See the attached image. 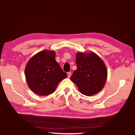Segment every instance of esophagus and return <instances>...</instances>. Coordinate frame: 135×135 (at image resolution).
<instances>
[{"mask_svg": "<svg viewBox=\"0 0 135 135\" xmlns=\"http://www.w3.org/2000/svg\"><path fill=\"white\" fill-rule=\"evenodd\" d=\"M71 76V73H70V72L68 73H67V76L68 77V78H70Z\"/></svg>", "mask_w": 135, "mask_h": 135, "instance_id": "esophagus-1", "label": "esophagus"}]
</instances>
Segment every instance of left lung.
<instances>
[{"instance_id":"1","label":"left lung","mask_w":135,"mask_h":135,"mask_svg":"<svg viewBox=\"0 0 135 135\" xmlns=\"http://www.w3.org/2000/svg\"><path fill=\"white\" fill-rule=\"evenodd\" d=\"M76 64L77 69L74 71L71 80L80 92L88 96L100 92L107 78V68L101 58L93 52H78Z\"/></svg>"}]
</instances>
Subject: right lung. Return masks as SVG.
Segmentation results:
<instances>
[{
  "mask_svg": "<svg viewBox=\"0 0 135 135\" xmlns=\"http://www.w3.org/2000/svg\"><path fill=\"white\" fill-rule=\"evenodd\" d=\"M55 51L43 50L27 62L25 75L28 87L40 96H47L55 91L59 83L67 74L55 60Z\"/></svg>",
  "mask_w": 135,
  "mask_h": 135,
  "instance_id": "right-lung-1",
  "label": "right lung"
}]
</instances>
